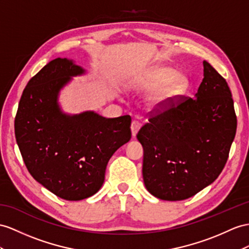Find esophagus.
<instances>
[{"mask_svg":"<svg viewBox=\"0 0 249 249\" xmlns=\"http://www.w3.org/2000/svg\"><path fill=\"white\" fill-rule=\"evenodd\" d=\"M130 128H131V133H132V137L135 138V137L137 136V133H138L139 129L141 128V124H140L139 121L133 120L132 122H131V126H130Z\"/></svg>","mask_w":249,"mask_h":249,"instance_id":"obj_1","label":"esophagus"}]
</instances>
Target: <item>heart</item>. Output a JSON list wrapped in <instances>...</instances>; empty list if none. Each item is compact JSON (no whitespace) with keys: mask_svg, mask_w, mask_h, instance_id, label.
<instances>
[{"mask_svg":"<svg viewBox=\"0 0 249 249\" xmlns=\"http://www.w3.org/2000/svg\"><path fill=\"white\" fill-rule=\"evenodd\" d=\"M174 72V68L169 66H157L152 68L140 83L145 89H155L148 97L150 107L162 108L187 91L189 87L188 76L183 72H176L175 74Z\"/></svg>","mask_w":249,"mask_h":249,"instance_id":"1","label":"heart"}]
</instances>
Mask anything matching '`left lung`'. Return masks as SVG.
Listing matches in <instances>:
<instances>
[{"instance_id":"8db88e82","label":"left lung","mask_w":249,"mask_h":249,"mask_svg":"<svg viewBox=\"0 0 249 249\" xmlns=\"http://www.w3.org/2000/svg\"><path fill=\"white\" fill-rule=\"evenodd\" d=\"M203 66L196 99L181 95L163 111L157 108L137 135L144 149V184L161 200H185L210 185L224 168L235 136L227 82L208 62Z\"/></svg>"}]
</instances>
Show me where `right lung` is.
I'll return each instance as SVG.
<instances>
[{"mask_svg": "<svg viewBox=\"0 0 249 249\" xmlns=\"http://www.w3.org/2000/svg\"><path fill=\"white\" fill-rule=\"evenodd\" d=\"M85 72L71 60L54 59L30 79L18 103L15 133L25 165L36 181L67 201L98 193L107 163L131 138L128 114L106 119L93 111L63 113L61 89Z\"/></svg>", "mask_w": 249, "mask_h": 249, "instance_id": "1", "label": "right lung"}]
</instances>
